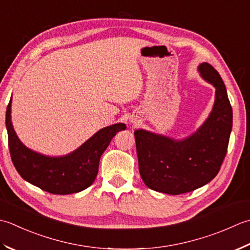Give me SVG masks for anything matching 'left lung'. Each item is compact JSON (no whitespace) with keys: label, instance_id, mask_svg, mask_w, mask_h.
<instances>
[{"label":"left lung","instance_id":"8db88e82","mask_svg":"<svg viewBox=\"0 0 250 250\" xmlns=\"http://www.w3.org/2000/svg\"><path fill=\"white\" fill-rule=\"evenodd\" d=\"M198 72L216 96L209 116L194 134L175 140L144 129L134 132L140 176L151 190L170 195L194 191L217 176L225 160L233 121L226 85L209 63H201Z\"/></svg>","mask_w":250,"mask_h":250}]
</instances>
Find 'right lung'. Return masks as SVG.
Returning <instances> with one entry per match:
<instances>
[{
    "instance_id": "obj_1",
    "label": "right lung",
    "mask_w": 250,
    "mask_h": 250,
    "mask_svg": "<svg viewBox=\"0 0 250 250\" xmlns=\"http://www.w3.org/2000/svg\"><path fill=\"white\" fill-rule=\"evenodd\" d=\"M11 106L12 100L7 105L5 123L13 164L25 181L53 194H72L93 185L101 155L116 132L126 129L123 123L104 127L72 153L58 157L46 156L28 149L19 140L13 128Z\"/></svg>"
}]
</instances>
